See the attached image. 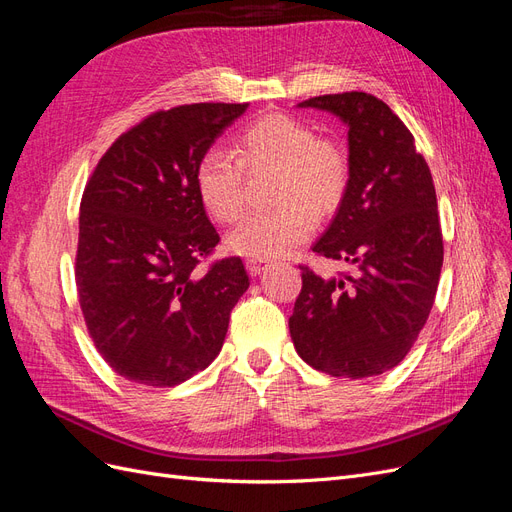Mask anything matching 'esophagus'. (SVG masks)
I'll return each mask as SVG.
<instances>
[{"instance_id":"1","label":"esophagus","mask_w":512,"mask_h":512,"mask_svg":"<svg viewBox=\"0 0 512 512\" xmlns=\"http://www.w3.org/2000/svg\"><path fill=\"white\" fill-rule=\"evenodd\" d=\"M245 265H247V271H250V275H260L267 267V265H262V262H256V260H247Z\"/></svg>"}]
</instances>
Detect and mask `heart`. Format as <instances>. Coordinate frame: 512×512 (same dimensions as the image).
<instances>
[{"label":"heart","instance_id":"obj_1","mask_svg":"<svg viewBox=\"0 0 512 512\" xmlns=\"http://www.w3.org/2000/svg\"><path fill=\"white\" fill-rule=\"evenodd\" d=\"M235 160L222 149L205 151L194 168L200 205L215 222H235L245 205V173L277 170V211L250 213L230 232L226 245L232 254L250 260H271L290 254L309 239L314 218L331 215L348 188V153L320 138L309 123L271 113L243 128L235 141Z\"/></svg>","mask_w":512,"mask_h":512}]
</instances>
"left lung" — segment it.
Segmentation results:
<instances>
[{
  "mask_svg": "<svg viewBox=\"0 0 512 512\" xmlns=\"http://www.w3.org/2000/svg\"><path fill=\"white\" fill-rule=\"evenodd\" d=\"M348 126V188L312 250L354 265L303 288L288 320L301 359L337 378H369L404 361L436 299L444 247L429 166L389 106L363 91L309 98Z\"/></svg>",
  "mask_w": 512,
  "mask_h": 512,
  "instance_id": "obj_1",
  "label": "left lung"
}]
</instances>
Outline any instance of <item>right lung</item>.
I'll return each instance as SVG.
<instances>
[{
  "mask_svg": "<svg viewBox=\"0 0 512 512\" xmlns=\"http://www.w3.org/2000/svg\"><path fill=\"white\" fill-rule=\"evenodd\" d=\"M245 111L203 102L153 113L117 138L87 183L76 288L102 359L130 382L175 386L209 367L250 286L237 256L198 269L220 235L194 185L200 156Z\"/></svg>",
  "mask_w": 512,
  "mask_h": 512,
  "instance_id": "add662e5",
  "label": "right lung"
}]
</instances>
